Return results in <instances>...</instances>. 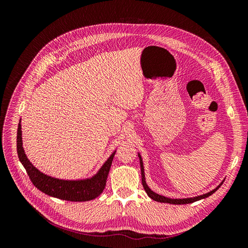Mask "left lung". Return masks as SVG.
I'll use <instances>...</instances> for the list:
<instances>
[{"instance_id":"1","label":"left lung","mask_w":248,"mask_h":248,"mask_svg":"<svg viewBox=\"0 0 248 248\" xmlns=\"http://www.w3.org/2000/svg\"><path fill=\"white\" fill-rule=\"evenodd\" d=\"M139 158H140V171H141V183H142V186H144V189L146 190L148 196L151 198L152 200L156 201V202H168V204H172V205H184V204H190V202H197V201H200L202 199H205V198H208L209 196H211V194H213L217 189L219 188V187L221 186L218 185L216 187L215 189L211 190L208 193H205L202 194V196H199V197H194V198H188V199H169V198H166L163 196H160V194L156 193L154 191H152L151 189L149 188L147 183H146V180H145V171H144V166H142V160H141V157L140 155L139 154Z\"/></svg>"}]
</instances>
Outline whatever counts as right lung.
<instances>
[{
	"mask_svg": "<svg viewBox=\"0 0 248 248\" xmlns=\"http://www.w3.org/2000/svg\"><path fill=\"white\" fill-rule=\"evenodd\" d=\"M16 148L19 161L26 169L27 174L35 187L47 196L71 202L91 201L99 196L106 187L108 171L116 152L108 157L98 172L92 178L85 180H62L43 174L30 162L22 148L20 122L17 127Z\"/></svg>",
	"mask_w": 248,
	"mask_h": 248,
	"instance_id": "obj_1",
	"label": "right lung"
}]
</instances>
